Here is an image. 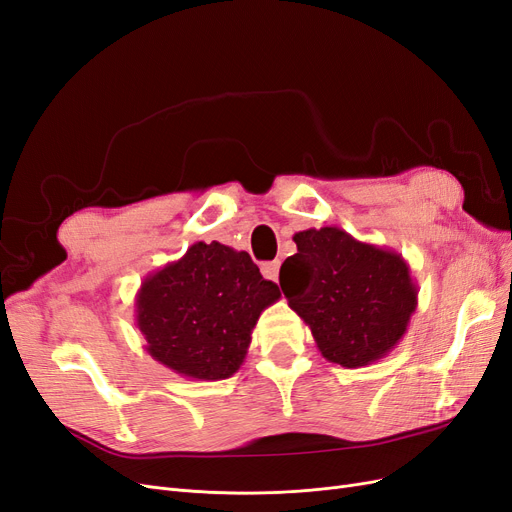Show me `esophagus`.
Masks as SVG:
<instances>
[{
  "mask_svg": "<svg viewBox=\"0 0 512 512\" xmlns=\"http://www.w3.org/2000/svg\"><path fill=\"white\" fill-rule=\"evenodd\" d=\"M260 273L265 280L275 282L277 275H280V260H271V262H262L260 265Z\"/></svg>",
  "mask_w": 512,
  "mask_h": 512,
  "instance_id": "obj_1",
  "label": "esophagus"
}]
</instances>
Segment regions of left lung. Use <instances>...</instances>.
<instances>
[{
    "mask_svg": "<svg viewBox=\"0 0 512 512\" xmlns=\"http://www.w3.org/2000/svg\"><path fill=\"white\" fill-rule=\"evenodd\" d=\"M292 239L297 254L282 265L280 286L324 359L354 369L389 354L418 303L404 256L337 226L301 230Z\"/></svg>",
    "mask_w": 512,
    "mask_h": 512,
    "instance_id": "obj_1",
    "label": "left lung"
}]
</instances>
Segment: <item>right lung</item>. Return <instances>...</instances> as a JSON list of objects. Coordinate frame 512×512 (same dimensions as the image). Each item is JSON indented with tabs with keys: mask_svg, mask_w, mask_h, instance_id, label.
I'll return each mask as SVG.
<instances>
[{
	"mask_svg": "<svg viewBox=\"0 0 512 512\" xmlns=\"http://www.w3.org/2000/svg\"><path fill=\"white\" fill-rule=\"evenodd\" d=\"M282 297L247 252L198 241L149 273L136 294L147 352L194 380H226L243 365L260 314Z\"/></svg>",
	"mask_w": 512,
	"mask_h": 512,
	"instance_id": "right-lung-1",
	"label": "right lung"
}]
</instances>
